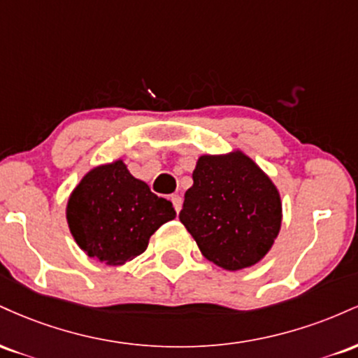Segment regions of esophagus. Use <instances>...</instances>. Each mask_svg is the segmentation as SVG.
Returning <instances> with one entry per match:
<instances>
[{
  "label": "esophagus",
  "instance_id": "obj_1",
  "mask_svg": "<svg viewBox=\"0 0 358 358\" xmlns=\"http://www.w3.org/2000/svg\"><path fill=\"white\" fill-rule=\"evenodd\" d=\"M170 200H171V203H173V207H175V212H176V213H178L180 210H182V203H183L182 195H178V193H173V195L170 196Z\"/></svg>",
  "mask_w": 358,
  "mask_h": 358
}]
</instances>
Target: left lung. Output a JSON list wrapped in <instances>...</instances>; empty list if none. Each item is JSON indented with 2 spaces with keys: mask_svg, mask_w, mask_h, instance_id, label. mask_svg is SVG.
<instances>
[{
  "mask_svg": "<svg viewBox=\"0 0 358 358\" xmlns=\"http://www.w3.org/2000/svg\"><path fill=\"white\" fill-rule=\"evenodd\" d=\"M180 222L208 261L237 271L268 254L281 227V199L245 155L200 156Z\"/></svg>",
  "mask_w": 358,
  "mask_h": 358,
  "instance_id": "8db88e82",
  "label": "left lung"
}]
</instances>
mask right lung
I'll return each mask as SVG.
<instances>
[{
  "label": "right lung",
  "mask_w": 358,
  "mask_h": 358,
  "mask_svg": "<svg viewBox=\"0 0 358 358\" xmlns=\"http://www.w3.org/2000/svg\"><path fill=\"white\" fill-rule=\"evenodd\" d=\"M175 215L171 202L134 178L122 162L90 170L67 205L69 227L79 248L109 266L145 252L150 237Z\"/></svg>",
  "instance_id": "1"
}]
</instances>
